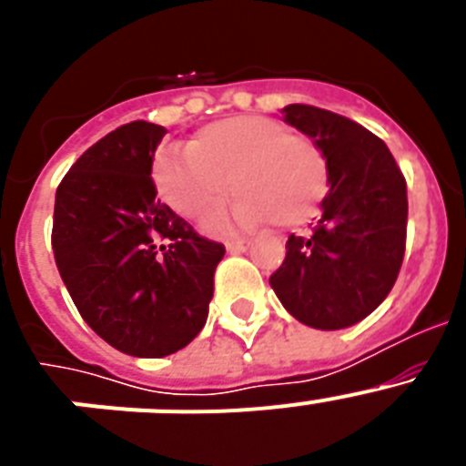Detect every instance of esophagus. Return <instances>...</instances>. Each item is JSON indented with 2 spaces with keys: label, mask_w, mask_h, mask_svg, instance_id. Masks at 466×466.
<instances>
[{
  "label": "esophagus",
  "mask_w": 466,
  "mask_h": 466,
  "mask_svg": "<svg viewBox=\"0 0 466 466\" xmlns=\"http://www.w3.org/2000/svg\"><path fill=\"white\" fill-rule=\"evenodd\" d=\"M247 247H249V240H245V238H236V240H226V249L233 254L238 252H245Z\"/></svg>",
  "instance_id": "34e87169"
}]
</instances>
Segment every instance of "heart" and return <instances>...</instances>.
I'll list each match as a JSON object with an SVG mask.
<instances>
[{"label": "heart", "mask_w": 466, "mask_h": 466, "mask_svg": "<svg viewBox=\"0 0 466 466\" xmlns=\"http://www.w3.org/2000/svg\"><path fill=\"white\" fill-rule=\"evenodd\" d=\"M160 198L184 219L203 221L242 193L236 219L296 228L312 219L329 191L322 149L275 118L228 116L200 127L188 151H160L151 167Z\"/></svg>", "instance_id": "1"}]
</instances>
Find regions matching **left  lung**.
Instances as JSON below:
<instances>
[{"mask_svg": "<svg viewBox=\"0 0 466 466\" xmlns=\"http://www.w3.org/2000/svg\"><path fill=\"white\" fill-rule=\"evenodd\" d=\"M282 114L322 149L331 188L310 236H289L270 287L308 327H352L397 282L406 252V179L385 142L360 123L310 105H289Z\"/></svg>", "mask_w": 466, "mask_h": 466, "instance_id": "1", "label": "left lung"}]
</instances>
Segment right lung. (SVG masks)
<instances>
[{
	"label": "right lung",
	"mask_w": 466,
	"mask_h": 466,
	"mask_svg": "<svg viewBox=\"0 0 466 466\" xmlns=\"http://www.w3.org/2000/svg\"><path fill=\"white\" fill-rule=\"evenodd\" d=\"M166 133L133 121L84 151L57 187L51 233L86 324L111 348L147 360L200 333L226 252L156 198L151 166Z\"/></svg>",
	"instance_id": "right-lung-1"
}]
</instances>
